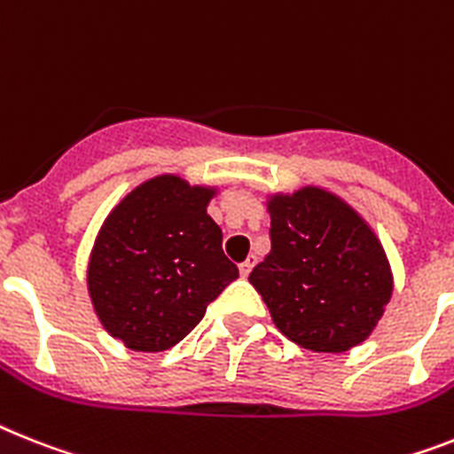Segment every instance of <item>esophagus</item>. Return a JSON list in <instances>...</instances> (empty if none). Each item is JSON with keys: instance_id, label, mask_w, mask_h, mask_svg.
<instances>
[{"instance_id": "34e87169", "label": "esophagus", "mask_w": 454, "mask_h": 454, "mask_svg": "<svg viewBox=\"0 0 454 454\" xmlns=\"http://www.w3.org/2000/svg\"><path fill=\"white\" fill-rule=\"evenodd\" d=\"M254 265H256V256H249L245 262H242V265H239V274H242V277H249L251 270H254Z\"/></svg>"}]
</instances>
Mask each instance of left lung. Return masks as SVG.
<instances>
[{
	"instance_id": "left-lung-1",
	"label": "left lung",
	"mask_w": 454,
	"mask_h": 454,
	"mask_svg": "<svg viewBox=\"0 0 454 454\" xmlns=\"http://www.w3.org/2000/svg\"><path fill=\"white\" fill-rule=\"evenodd\" d=\"M272 251L249 274L279 333L314 353L367 341L395 291L390 261L360 212L323 186L265 196Z\"/></svg>"
}]
</instances>
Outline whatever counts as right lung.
<instances>
[{
    "mask_svg": "<svg viewBox=\"0 0 454 454\" xmlns=\"http://www.w3.org/2000/svg\"><path fill=\"white\" fill-rule=\"evenodd\" d=\"M219 186L175 173L133 186L98 228L87 293L106 333L138 353H161L200 323L238 268L207 215Z\"/></svg>",
    "mask_w": 454,
    "mask_h": 454,
    "instance_id": "right-lung-1",
    "label": "right lung"
}]
</instances>
